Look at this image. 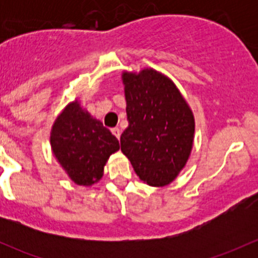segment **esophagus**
Masks as SVG:
<instances>
[{"label": "esophagus", "mask_w": 258, "mask_h": 258, "mask_svg": "<svg viewBox=\"0 0 258 258\" xmlns=\"http://www.w3.org/2000/svg\"><path fill=\"white\" fill-rule=\"evenodd\" d=\"M111 132H112L114 136H116L117 139L119 140V136H121V130H119L118 127H116V128H112V130H111Z\"/></svg>", "instance_id": "obj_1"}]
</instances>
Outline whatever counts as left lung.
Here are the masks:
<instances>
[{"mask_svg": "<svg viewBox=\"0 0 258 258\" xmlns=\"http://www.w3.org/2000/svg\"><path fill=\"white\" fill-rule=\"evenodd\" d=\"M128 127L121 151L150 186H166L184 167L194 144L195 119L175 83L152 69L122 75Z\"/></svg>", "mask_w": 258, "mask_h": 258, "instance_id": "1", "label": "left lung"}]
</instances>
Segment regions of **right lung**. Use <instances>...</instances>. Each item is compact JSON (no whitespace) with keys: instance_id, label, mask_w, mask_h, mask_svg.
I'll return each instance as SVG.
<instances>
[{"instance_id":"add662e5","label":"right lung","mask_w":258,"mask_h":258,"mask_svg":"<svg viewBox=\"0 0 258 258\" xmlns=\"http://www.w3.org/2000/svg\"><path fill=\"white\" fill-rule=\"evenodd\" d=\"M51 146L59 165L80 186L101 179L106 161L119 150L118 140L110 130L82 110L77 101L70 103L54 121Z\"/></svg>"}]
</instances>
